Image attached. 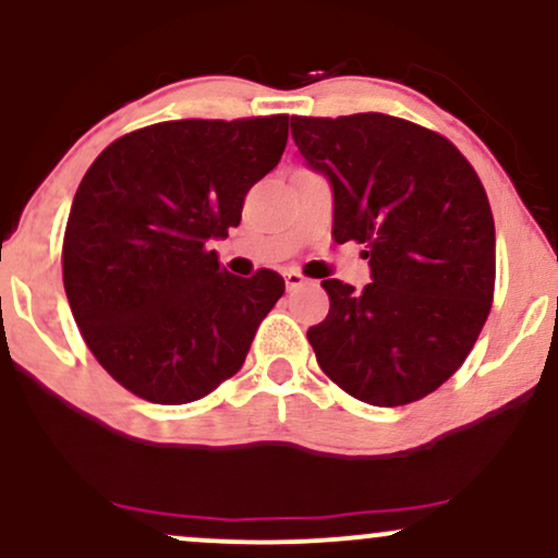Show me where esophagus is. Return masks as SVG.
<instances>
[{
	"label": "esophagus",
	"mask_w": 558,
	"mask_h": 558,
	"mask_svg": "<svg viewBox=\"0 0 558 558\" xmlns=\"http://www.w3.org/2000/svg\"><path fill=\"white\" fill-rule=\"evenodd\" d=\"M283 278H286L288 291H293V288H301V286L306 283V278H304V275H301L299 270H286Z\"/></svg>",
	"instance_id": "esophagus-1"
}]
</instances>
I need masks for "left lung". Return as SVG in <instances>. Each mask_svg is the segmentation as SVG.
Masks as SVG:
<instances>
[{
    "mask_svg": "<svg viewBox=\"0 0 558 558\" xmlns=\"http://www.w3.org/2000/svg\"><path fill=\"white\" fill-rule=\"evenodd\" d=\"M306 168L328 178L332 239L364 243L373 283L323 280L317 364L373 407H403L462 367L488 319L496 228L477 172L451 141L380 112L291 118Z\"/></svg>",
    "mask_w": 558,
    "mask_h": 558,
    "instance_id": "obj_1",
    "label": "left lung"
}]
</instances>
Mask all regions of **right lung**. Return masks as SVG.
Segmentation results:
<instances>
[{
	"instance_id": "obj_1",
	"label": "right lung",
	"mask_w": 558,
	"mask_h": 558,
	"mask_svg": "<svg viewBox=\"0 0 558 558\" xmlns=\"http://www.w3.org/2000/svg\"><path fill=\"white\" fill-rule=\"evenodd\" d=\"M286 141L288 114L170 120L118 138L83 175L62 280L83 341L131 393L175 407L241 369L286 280L230 275L209 243L239 228Z\"/></svg>"
}]
</instances>
